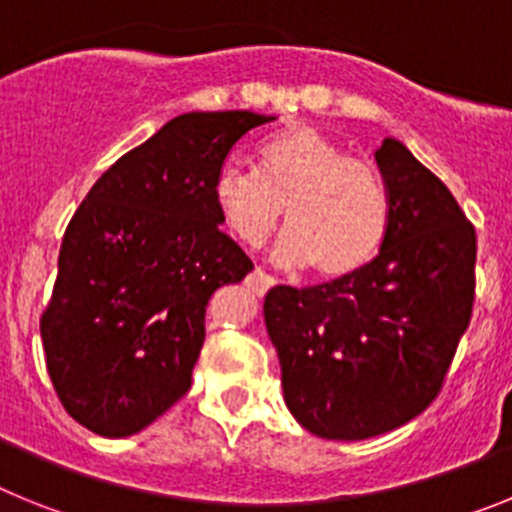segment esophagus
I'll return each instance as SVG.
<instances>
[{
    "instance_id": "34e87169",
    "label": "esophagus",
    "mask_w": 512,
    "mask_h": 512,
    "mask_svg": "<svg viewBox=\"0 0 512 512\" xmlns=\"http://www.w3.org/2000/svg\"><path fill=\"white\" fill-rule=\"evenodd\" d=\"M248 287L253 289V292H256V295H264L266 289H271L274 287V284H277V279L271 277V274H266L264 269H253L251 274H248Z\"/></svg>"
}]
</instances>
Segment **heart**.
<instances>
[{"label": "heart", "mask_w": 512, "mask_h": 512, "mask_svg": "<svg viewBox=\"0 0 512 512\" xmlns=\"http://www.w3.org/2000/svg\"><path fill=\"white\" fill-rule=\"evenodd\" d=\"M212 202L225 230L243 246H259L282 220L287 233L277 259L312 264L323 279L364 269L390 233V189L377 169L354 161L312 125H289L256 148V171L223 166Z\"/></svg>", "instance_id": "b5f03b06"}]
</instances>
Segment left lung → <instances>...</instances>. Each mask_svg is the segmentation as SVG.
Wrapping results in <instances>:
<instances>
[{
	"mask_svg": "<svg viewBox=\"0 0 512 512\" xmlns=\"http://www.w3.org/2000/svg\"><path fill=\"white\" fill-rule=\"evenodd\" d=\"M390 233L351 277L269 289L264 320L297 423L330 441L395 431L438 397L474 305L477 235L400 140L374 153Z\"/></svg>",
	"mask_w": 512,
	"mask_h": 512,
	"instance_id": "8db88e82",
	"label": "left lung"
}]
</instances>
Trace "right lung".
Listing matches in <instances>:
<instances>
[{
    "label": "right lung",
    "mask_w": 512,
    "mask_h": 512,
    "mask_svg": "<svg viewBox=\"0 0 512 512\" xmlns=\"http://www.w3.org/2000/svg\"><path fill=\"white\" fill-rule=\"evenodd\" d=\"M274 117L187 112L117 158L71 217L40 318L66 413L125 438L187 395L215 289L253 261L220 230L212 182L230 148Z\"/></svg>",
    "instance_id": "right-lung-1"
}]
</instances>
